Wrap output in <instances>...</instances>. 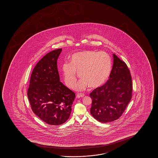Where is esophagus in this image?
I'll list each match as a JSON object with an SVG mask.
<instances>
[{
  "mask_svg": "<svg viewBox=\"0 0 158 158\" xmlns=\"http://www.w3.org/2000/svg\"><path fill=\"white\" fill-rule=\"evenodd\" d=\"M85 94L84 93H78L77 94V98H80L81 97H84Z\"/></svg>",
  "mask_w": 158,
  "mask_h": 158,
  "instance_id": "1",
  "label": "esophagus"
}]
</instances>
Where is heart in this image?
Instances as JSON below:
<instances>
[{"label":"heart","mask_w":158,"mask_h":158,"mask_svg":"<svg viewBox=\"0 0 158 158\" xmlns=\"http://www.w3.org/2000/svg\"><path fill=\"white\" fill-rule=\"evenodd\" d=\"M112 69V60L105 52L86 51L73 54L71 63L63 64V76L66 84L72 88L77 80V72L82 80L76 86L82 90L88 85L91 88L102 86L108 80Z\"/></svg>","instance_id":"heart-1"}]
</instances>
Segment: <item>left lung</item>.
Returning a JSON list of instances; mask_svg holds the SVG:
<instances>
[{"mask_svg": "<svg viewBox=\"0 0 158 158\" xmlns=\"http://www.w3.org/2000/svg\"><path fill=\"white\" fill-rule=\"evenodd\" d=\"M113 59L110 79L89 94L92 99L91 114L103 123L114 121L121 117L132 97L130 69L115 54H113Z\"/></svg>", "mask_w": 158, "mask_h": 158, "instance_id": "8db88e82", "label": "left lung"}]
</instances>
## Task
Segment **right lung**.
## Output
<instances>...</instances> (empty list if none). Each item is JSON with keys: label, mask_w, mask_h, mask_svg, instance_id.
Masks as SVG:
<instances>
[{"label": "right lung", "mask_w": 158, "mask_h": 158, "mask_svg": "<svg viewBox=\"0 0 158 158\" xmlns=\"http://www.w3.org/2000/svg\"><path fill=\"white\" fill-rule=\"evenodd\" d=\"M61 48L48 53L33 70L27 96L35 114L46 123L59 125L69 118L75 93L60 81L57 59Z\"/></svg>", "instance_id": "right-lung-1"}]
</instances>
